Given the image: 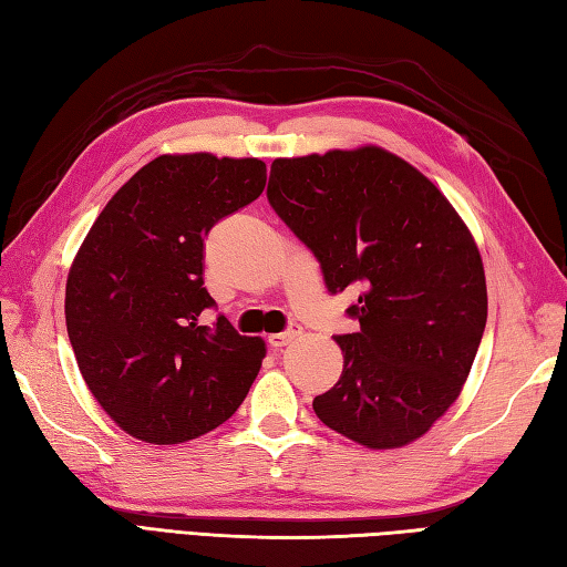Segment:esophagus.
Returning a JSON list of instances; mask_svg holds the SVG:
<instances>
[{"label":"esophagus","instance_id":"1","mask_svg":"<svg viewBox=\"0 0 567 567\" xmlns=\"http://www.w3.org/2000/svg\"><path fill=\"white\" fill-rule=\"evenodd\" d=\"M299 327H292V329H287V331H282V333H270L268 336V343L272 346V348H285V346H290L297 336H299Z\"/></svg>","mask_w":567,"mask_h":567}]
</instances>
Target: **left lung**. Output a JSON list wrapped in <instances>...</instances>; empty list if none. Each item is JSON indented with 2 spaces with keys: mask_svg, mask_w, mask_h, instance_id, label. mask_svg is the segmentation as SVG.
<instances>
[{
  "mask_svg": "<svg viewBox=\"0 0 567 567\" xmlns=\"http://www.w3.org/2000/svg\"><path fill=\"white\" fill-rule=\"evenodd\" d=\"M268 199L319 258L329 292L360 290L336 336L343 372L317 416L372 451L424 436L461 396L487 321L473 234L443 192L380 146L275 158Z\"/></svg>",
  "mask_w": 567,
  "mask_h": 567,
  "instance_id": "left-lung-1",
  "label": "left lung"
}]
</instances>
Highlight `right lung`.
Returning <instances> with one entry per match:
<instances>
[{
    "instance_id": "add662e5",
    "label": "right lung",
    "mask_w": 567,
    "mask_h": 567,
    "mask_svg": "<svg viewBox=\"0 0 567 567\" xmlns=\"http://www.w3.org/2000/svg\"><path fill=\"white\" fill-rule=\"evenodd\" d=\"M258 158L165 153L106 202L65 285V323L94 400L128 436L155 445L204 436L246 400L260 336L226 317L209 329L204 236L260 197Z\"/></svg>"
}]
</instances>
